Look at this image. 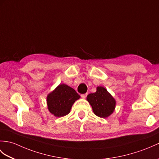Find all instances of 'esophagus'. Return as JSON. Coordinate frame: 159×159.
Wrapping results in <instances>:
<instances>
[{"label": "esophagus", "mask_w": 159, "mask_h": 159, "mask_svg": "<svg viewBox=\"0 0 159 159\" xmlns=\"http://www.w3.org/2000/svg\"><path fill=\"white\" fill-rule=\"evenodd\" d=\"M87 93H84V94H82V95H81L80 96H81V98H82L83 99H85L86 97H87Z\"/></svg>", "instance_id": "esophagus-1"}]
</instances>
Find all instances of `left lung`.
<instances>
[{
    "mask_svg": "<svg viewBox=\"0 0 159 159\" xmlns=\"http://www.w3.org/2000/svg\"><path fill=\"white\" fill-rule=\"evenodd\" d=\"M87 100L92 107L95 115L107 118L113 113L116 107V100L104 87H97L95 93L87 95Z\"/></svg>",
    "mask_w": 159,
    "mask_h": 159,
    "instance_id": "8db88e82",
    "label": "left lung"
}]
</instances>
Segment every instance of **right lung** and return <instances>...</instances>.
<instances>
[{
	"label": "right lung",
	"mask_w": 159,
	"mask_h": 159,
	"mask_svg": "<svg viewBox=\"0 0 159 159\" xmlns=\"http://www.w3.org/2000/svg\"><path fill=\"white\" fill-rule=\"evenodd\" d=\"M80 98L74 89L66 84H60L47 95L48 110L55 116H64L70 113L74 103Z\"/></svg>",
	"instance_id": "right-lung-1"
}]
</instances>
